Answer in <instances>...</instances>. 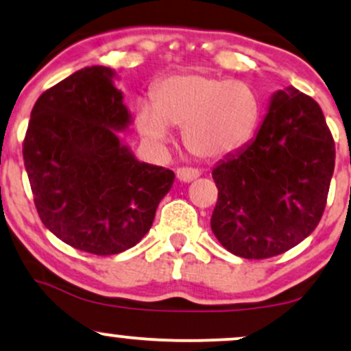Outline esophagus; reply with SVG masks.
I'll return each instance as SVG.
<instances>
[{
  "label": "esophagus",
  "instance_id": "obj_1",
  "mask_svg": "<svg viewBox=\"0 0 351 351\" xmlns=\"http://www.w3.org/2000/svg\"><path fill=\"white\" fill-rule=\"evenodd\" d=\"M199 176V171L195 168H178L176 170V178L183 183H191L193 180H196Z\"/></svg>",
  "mask_w": 351,
  "mask_h": 351
}]
</instances>
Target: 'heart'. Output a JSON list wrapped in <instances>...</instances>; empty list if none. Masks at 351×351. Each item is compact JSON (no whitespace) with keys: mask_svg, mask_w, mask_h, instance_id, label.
<instances>
[{"mask_svg":"<svg viewBox=\"0 0 351 351\" xmlns=\"http://www.w3.org/2000/svg\"><path fill=\"white\" fill-rule=\"evenodd\" d=\"M261 119V102L251 86L203 72L165 77L153 90L152 106L140 107V132L148 142L167 145L170 127H183L191 155L217 160L243 148Z\"/></svg>","mask_w":351,"mask_h":351,"instance_id":"1","label":"heart"}]
</instances>
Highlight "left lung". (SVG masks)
Segmentation results:
<instances>
[{
  "mask_svg": "<svg viewBox=\"0 0 351 351\" xmlns=\"http://www.w3.org/2000/svg\"><path fill=\"white\" fill-rule=\"evenodd\" d=\"M333 168L335 143L318 104L292 86L274 92L252 142L213 168V232L245 259L289 251L317 228Z\"/></svg>",
  "mask_w": 351,
  "mask_h": 351,
  "instance_id": "1",
  "label": "left lung"
}]
</instances>
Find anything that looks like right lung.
Segmentation results:
<instances>
[{
	"label": "right lung",
	"instance_id": "obj_1",
	"mask_svg": "<svg viewBox=\"0 0 351 351\" xmlns=\"http://www.w3.org/2000/svg\"><path fill=\"white\" fill-rule=\"evenodd\" d=\"M110 67H84L31 112L23 158L39 217L79 251L123 252L150 231L175 173L136 160L119 136L130 110Z\"/></svg>",
	"mask_w": 351,
	"mask_h": 351
}]
</instances>
